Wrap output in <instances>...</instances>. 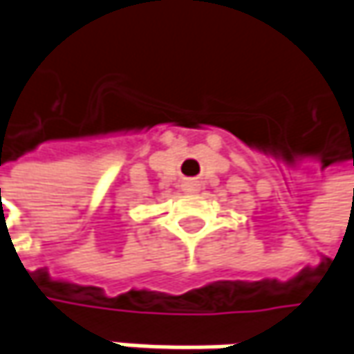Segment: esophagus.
Here are the masks:
<instances>
[{
  "label": "esophagus",
  "mask_w": 354,
  "mask_h": 354,
  "mask_svg": "<svg viewBox=\"0 0 354 354\" xmlns=\"http://www.w3.org/2000/svg\"><path fill=\"white\" fill-rule=\"evenodd\" d=\"M184 190H188V192H194V190H196V184H192V182H190V184H186V186H184Z\"/></svg>",
  "instance_id": "1"
}]
</instances>
